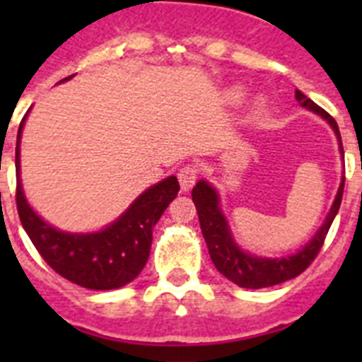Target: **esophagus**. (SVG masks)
Segmentation results:
<instances>
[{
	"label": "esophagus",
	"mask_w": 362,
	"mask_h": 362,
	"mask_svg": "<svg viewBox=\"0 0 362 362\" xmlns=\"http://www.w3.org/2000/svg\"><path fill=\"white\" fill-rule=\"evenodd\" d=\"M197 174H199V168L196 165H188L183 166L181 170H179L177 179H179V185H181V190L188 192L194 185H196V179Z\"/></svg>",
	"instance_id": "34e87169"
}]
</instances>
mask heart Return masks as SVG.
Returning a JSON list of instances; mask_svg holds the SVG:
<instances>
[{"label":"heart","instance_id":"obj_1","mask_svg":"<svg viewBox=\"0 0 362 362\" xmlns=\"http://www.w3.org/2000/svg\"><path fill=\"white\" fill-rule=\"evenodd\" d=\"M245 88L243 86H230L228 90L225 92V99H226V103L230 105H239L245 99ZM257 107H263V101H259Z\"/></svg>","mask_w":362,"mask_h":362}]
</instances>
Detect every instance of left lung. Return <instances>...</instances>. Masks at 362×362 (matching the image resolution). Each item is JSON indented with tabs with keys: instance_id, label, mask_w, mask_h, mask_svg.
Here are the masks:
<instances>
[{
	"instance_id": "obj_1",
	"label": "left lung",
	"mask_w": 362,
	"mask_h": 362,
	"mask_svg": "<svg viewBox=\"0 0 362 362\" xmlns=\"http://www.w3.org/2000/svg\"><path fill=\"white\" fill-rule=\"evenodd\" d=\"M296 99L299 101L300 107L313 112V114H317V116H321L326 123L330 124L335 137H337L341 159L344 161L341 134H339V127L334 117L328 112L322 110L319 105L313 103L312 99L306 98L300 90H296ZM343 190L344 175L341 177L334 203H332L330 210L326 214L325 221L321 223L317 232L313 233V238L305 246H300L296 254L281 255V257L255 255L241 248V245L233 238V232L230 228V223L226 219L225 212L221 209L219 192L216 190V187L210 181H206V179L197 181L196 187L192 188V201H194L197 209L201 232H203V238L206 241V246H209L210 259H212V263L216 264L217 270H219V274H223L226 279L241 286V288L257 290L268 288V286H274V284L293 279V277L299 276L300 272H305L310 267V263L321 250L326 233H328L335 216H337L341 199H343Z\"/></svg>"
}]
</instances>
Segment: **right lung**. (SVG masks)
<instances>
[{
    "instance_id": "1",
    "label": "right lung",
    "mask_w": 362,
    "mask_h": 362,
    "mask_svg": "<svg viewBox=\"0 0 362 362\" xmlns=\"http://www.w3.org/2000/svg\"><path fill=\"white\" fill-rule=\"evenodd\" d=\"M72 76L62 79L65 83ZM28 116V112H27ZM23 117L16 141V203L21 225L41 257L65 279L88 290H116L132 283L145 268L152 246V228L166 206L175 199L179 183L168 175L141 192L130 206L110 225L94 232H66L52 226L32 209L21 183V134Z\"/></svg>"
}]
</instances>
